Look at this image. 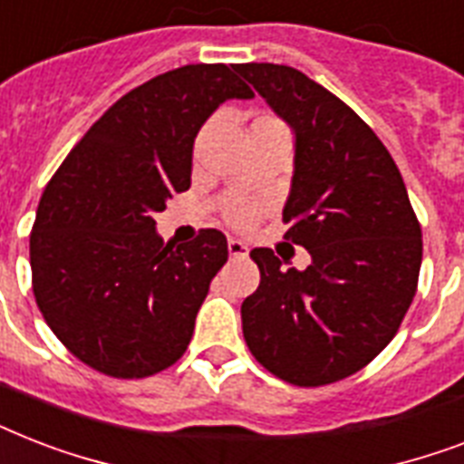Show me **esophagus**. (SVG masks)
I'll return each mask as SVG.
<instances>
[{
    "label": "esophagus",
    "mask_w": 464,
    "mask_h": 464,
    "mask_svg": "<svg viewBox=\"0 0 464 464\" xmlns=\"http://www.w3.org/2000/svg\"><path fill=\"white\" fill-rule=\"evenodd\" d=\"M228 253H231V257H246L247 246L238 238H228Z\"/></svg>",
    "instance_id": "1"
}]
</instances>
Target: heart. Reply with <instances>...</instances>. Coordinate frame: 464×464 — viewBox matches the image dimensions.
<instances>
[{
  "label": "heart",
  "mask_w": 464,
  "mask_h": 464,
  "mask_svg": "<svg viewBox=\"0 0 464 464\" xmlns=\"http://www.w3.org/2000/svg\"><path fill=\"white\" fill-rule=\"evenodd\" d=\"M233 218H236L238 224H250V221H253V214H250V211H246V209H240V211H236V214H233Z\"/></svg>",
  "instance_id": "heart-1"
}]
</instances>
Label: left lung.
<instances>
[{"label":"left lung","mask_w":464,"mask_h":464,"mask_svg":"<svg viewBox=\"0 0 464 464\" xmlns=\"http://www.w3.org/2000/svg\"><path fill=\"white\" fill-rule=\"evenodd\" d=\"M294 132L284 238L310 265L284 269L269 247L250 257L260 286L240 305L243 337L276 378L317 388L371 363L417 294L421 226L390 151L334 93L284 64L236 67Z\"/></svg>","instance_id":"8db88e82"}]
</instances>
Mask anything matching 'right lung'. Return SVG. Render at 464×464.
Listing matches in <instances>:
<instances>
[{
	"instance_id": "add662e5",
	"label": "right lung",
	"mask_w": 464,
	"mask_h": 464,
	"mask_svg": "<svg viewBox=\"0 0 464 464\" xmlns=\"http://www.w3.org/2000/svg\"><path fill=\"white\" fill-rule=\"evenodd\" d=\"M231 98H253L233 64L154 76L111 105L47 182L31 233L33 294L86 366L147 378L188 349L228 243L217 228L163 243L154 214L189 188L197 132Z\"/></svg>"
}]
</instances>
